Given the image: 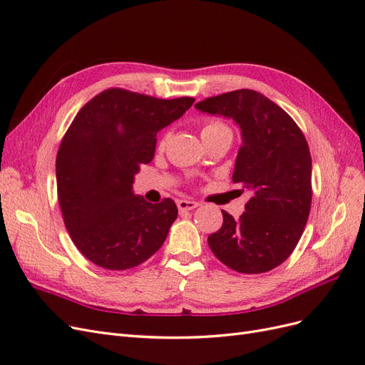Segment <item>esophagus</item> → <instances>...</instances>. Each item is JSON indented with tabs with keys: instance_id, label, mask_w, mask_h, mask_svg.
Listing matches in <instances>:
<instances>
[{
	"instance_id": "esophagus-1",
	"label": "esophagus",
	"mask_w": 365,
	"mask_h": 365,
	"mask_svg": "<svg viewBox=\"0 0 365 365\" xmlns=\"http://www.w3.org/2000/svg\"><path fill=\"white\" fill-rule=\"evenodd\" d=\"M176 205H178L180 212H187V210H193L196 207H200V202L190 201V200H180L178 202H176Z\"/></svg>"
}]
</instances>
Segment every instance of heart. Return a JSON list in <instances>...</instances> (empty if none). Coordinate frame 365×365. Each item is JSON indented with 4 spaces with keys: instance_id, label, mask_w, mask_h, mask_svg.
Instances as JSON below:
<instances>
[{
    "instance_id": "b5f03b06",
    "label": "heart",
    "mask_w": 365,
    "mask_h": 365,
    "mask_svg": "<svg viewBox=\"0 0 365 365\" xmlns=\"http://www.w3.org/2000/svg\"><path fill=\"white\" fill-rule=\"evenodd\" d=\"M219 128H227V126H225L224 123H220V121H208V123H205V125L202 126L201 134H202V132L212 130V129H219Z\"/></svg>"
}]
</instances>
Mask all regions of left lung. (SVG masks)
<instances>
[{
  "instance_id": "obj_1",
  "label": "left lung",
  "mask_w": 365,
  "mask_h": 365,
  "mask_svg": "<svg viewBox=\"0 0 365 365\" xmlns=\"http://www.w3.org/2000/svg\"><path fill=\"white\" fill-rule=\"evenodd\" d=\"M195 108L239 125L233 182L251 193L237 220L222 210V227L208 236V247L237 272L271 271L291 256L311 212L312 160L303 132L279 105L252 90L208 97Z\"/></svg>"
}]
</instances>
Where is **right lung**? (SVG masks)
Listing matches in <instances>:
<instances>
[{
    "label": "right lung",
    "mask_w": 365,
    "mask_h": 365,
    "mask_svg": "<svg viewBox=\"0 0 365 365\" xmlns=\"http://www.w3.org/2000/svg\"><path fill=\"white\" fill-rule=\"evenodd\" d=\"M193 102L111 88L74 117L56 157L58 200L74 245L97 267L134 268L164 244L176 204L170 197L150 204L132 184L155 155L158 132Z\"/></svg>",
    "instance_id": "right-lung-1"
}]
</instances>
